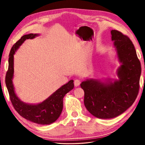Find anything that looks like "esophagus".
I'll return each instance as SVG.
<instances>
[{"label":"esophagus","mask_w":145,"mask_h":145,"mask_svg":"<svg viewBox=\"0 0 145 145\" xmlns=\"http://www.w3.org/2000/svg\"><path fill=\"white\" fill-rule=\"evenodd\" d=\"M80 84V80L79 79H76L74 81V84L76 86H78Z\"/></svg>","instance_id":"esophagus-1"}]
</instances>
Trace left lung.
Returning <instances> with one entry per match:
<instances>
[{
	"mask_svg": "<svg viewBox=\"0 0 145 145\" xmlns=\"http://www.w3.org/2000/svg\"><path fill=\"white\" fill-rule=\"evenodd\" d=\"M111 40L121 63L118 79L105 82L90 79L80 84L85 92L84 104L92 115L99 118L116 117L133 104L139 90L141 65L133 42L118 31H111Z\"/></svg>",
	"mask_w": 145,
	"mask_h": 145,
	"instance_id": "8db88e82",
	"label": "left lung"
}]
</instances>
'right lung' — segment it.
Segmentation results:
<instances>
[{"label":"right lung","mask_w":145,"mask_h":145,"mask_svg":"<svg viewBox=\"0 0 145 145\" xmlns=\"http://www.w3.org/2000/svg\"><path fill=\"white\" fill-rule=\"evenodd\" d=\"M39 35V34L24 35L12 47L9 56V66L6 74L5 82L11 103L18 114L31 122L44 125L52 124L59 118L63 106V99L67 93L73 89L74 84L73 80H69L46 99L37 104L24 103L17 96L12 81L14 73V56L25 41L33 39Z\"/></svg>","instance_id":"1"}]
</instances>
